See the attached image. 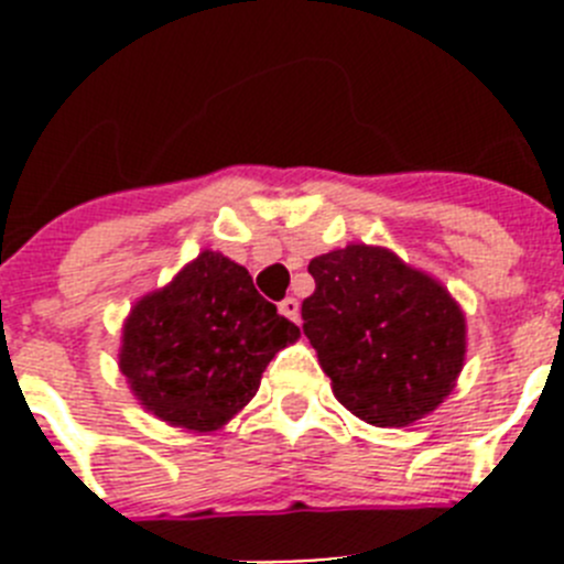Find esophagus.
<instances>
[{
    "mask_svg": "<svg viewBox=\"0 0 564 564\" xmlns=\"http://www.w3.org/2000/svg\"><path fill=\"white\" fill-rule=\"evenodd\" d=\"M279 313H282L285 318H291V322H299V302H296V299H293V296L282 299V302H279Z\"/></svg>",
    "mask_w": 564,
    "mask_h": 564,
    "instance_id": "1",
    "label": "esophagus"
}]
</instances>
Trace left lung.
<instances>
[{
    "instance_id": "obj_1",
    "label": "left lung",
    "mask_w": 564,
    "mask_h": 564,
    "mask_svg": "<svg viewBox=\"0 0 564 564\" xmlns=\"http://www.w3.org/2000/svg\"><path fill=\"white\" fill-rule=\"evenodd\" d=\"M305 336L356 417L406 426L449 395L466 356V318L435 279L387 248L347 246L307 265Z\"/></svg>"
}]
</instances>
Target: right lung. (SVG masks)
Instances as JSON below:
<instances>
[{
	"instance_id": "add662e5",
	"label": "right lung",
	"mask_w": 564,
	"mask_h": 564,
	"mask_svg": "<svg viewBox=\"0 0 564 564\" xmlns=\"http://www.w3.org/2000/svg\"><path fill=\"white\" fill-rule=\"evenodd\" d=\"M296 338L299 327L259 296L246 268L203 251L134 305L121 372L152 415L212 432L257 395L268 361Z\"/></svg>"
}]
</instances>
